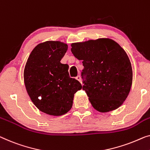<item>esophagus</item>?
Returning a JSON list of instances; mask_svg holds the SVG:
<instances>
[{"instance_id": "34e87169", "label": "esophagus", "mask_w": 150, "mask_h": 150, "mask_svg": "<svg viewBox=\"0 0 150 150\" xmlns=\"http://www.w3.org/2000/svg\"><path fill=\"white\" fill-rule=\"evenodd\" d=\"M75 79L77 80V81H79V82H81V77H80L79 75H78V76H77V77H75Z\"/></svg>"}]
</instances>
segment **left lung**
<instances>
[{"label":"left lung","mask_w":150,"mask_h":150,"mask_svg":"<svg viewBox=\"0 0 150 150\" xmlns=\"http://www.w3.org/2000/svg\"><path fill=\"white\" fill-rule=\"evenodd\" d=\"M71 52L82 60L83 89L96 110L107 112L121 106L132 85L133 71L128 56L109 38L71 44Z\"/></svg>","instance_id":"8db88e82"}]
</instances>
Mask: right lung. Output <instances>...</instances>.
<instances>
[{
	"label": "right lung",
	"instance_id": "1",
	"mask_svg": "<svg viewBox=\"0 0 150 150\" xmlns=\"http://www.w3.org/2000/svg\"><path fill=\"white\" fill-rule=\"evenodd\" d=\"M67 44L59 41L39 44L30 54L23 77L29 96L40 111L53 116L68 112L73 106L74 94L81 84L69 77V65L61 60Z\"/></svg>",
	"mask_w": 150,
	"mask_h": 150
}]
</instances>
